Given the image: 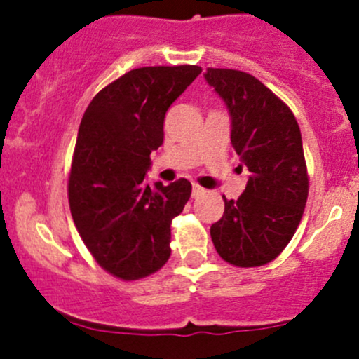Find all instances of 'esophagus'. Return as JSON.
Masks as SVG:
<instances>
[{
	"label": "esophagus",
	"instance_id": "esophagus-1",
	"mask_svg": "<svg viewBox=\"0 0 359 359\" xmlns=\"http://www.w3.org/2000/svg\"><path fill=\"white\" fill-rule=\"evenodd\" d=\"M205 193H206V189H203L201 186H198V184H194V186H193V196H194V198L201 196V194H205Z\"/></svg>",
	"mask_w": 359,
	"mask_h": 359
}]
</instances>
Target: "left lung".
Returning <instances> with one entry per match:
<instances>
[{"mask_svg":"<svg viewBox=\"0 0 359 359\" xmlns=\"http://www.w3.org/2000/svg\"><path fill=\"white\" fill-rule=\"evenodd\" d=\"M205 79L226 102L231 144L250 177L238 200L210 227L226 262L259 267L276 259L299 227L309 193L299 123L264 83L236 69L208 67Z\"/></svg>","mask_w":359,"mask_h":359,"instance_id":"8db88e82","label":"left lung"}]
</instances>
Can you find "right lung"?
Masks as SVG:
<instances>
[{
    "mask_svg": "<svg viewBox=\"0 0 359 359\" xmlns=\"http://www.w3.org/2000/svg\"><path fill=\"white\" fill-rule=\"evenodd\" d=\"M201 72L198 66L128 71L100 90L78 130L67 194L72 220L93 259L125 281L156 273L170 259L172 220L191 182L146 184L163 144L168 107Z\"/></svg>",
    "mask_w": 359,
    "mask_h": 359,
    "instance_id": "1",
    "label": "right lung"
}]
</instances>
